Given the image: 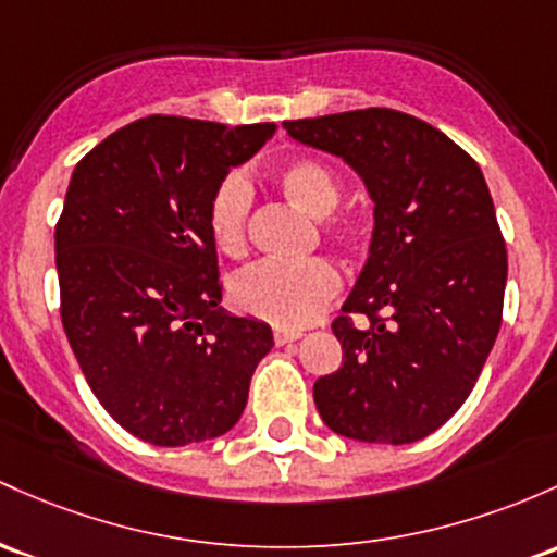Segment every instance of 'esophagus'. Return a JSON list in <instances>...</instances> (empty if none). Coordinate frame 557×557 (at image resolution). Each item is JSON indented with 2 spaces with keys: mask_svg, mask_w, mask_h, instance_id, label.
Masks as SVG:
<instances>
[{
  "mask_svg": "<svg viewBox=\"0 0 557 557\" xmlns=\"http://www.w3.org/2000/svg\"><path fill=\"white\" fill-rule=\"evenodd\" d=\"M301 338V333H296V330H274V344L277 346H285V344H293V341Z\"/></svg>",
  "mask_w": 557,
  "mask_h": 557,
  "instance_id": "34e87169",
  "label": "esophagus"
}]
</instances>
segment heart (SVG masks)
Wrapping results in <instances>:
<instances>
[{
	"label": "heart",
	"instance_id": "obj_1",
	"mask_svg": "<svg viewBox=\"0 0 557 557\" xmlns=\"http://www.w3.org/2000/svg\"><path fill=\"white\" fill-rule=\"evenodd\" d=\"M277 185L309 213L322 219L325 232L344 246H362L368 240V222L359 213H333L344 198L341 176L320 158H293L280 166ZM253 189L246 174H227L209 200V232L213 246L224 256H243L248 248V222ZM341 274L327 259H309L298 264L261 261L237 274L230 298L237 311L264 320L283 330L307 327L327 304L338 296Z\"/></svg>",
	"mask_w": 557,
	"mask_h": 557
}]
</instances>
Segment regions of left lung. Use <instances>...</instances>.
Segmentation results:
<instances>
[{
  "label": "left lung",
  "instance_id": "left-lung-1",
  "mask_svg": "<svg viewBox=\"0 0 557 557\" xmlns=\"http://www.w3.org/2000/svg\"><path fill=\"white\" fill-rule=\"evenodd\" d=\"M283 126L344 158L375 203L368 264L333 322L344 362L314 383V405L346 438H425L468 399L503 325L507 250L484 174L447 134L391 108Z\"/></svg>",
  "mask_w": 557,
  "mask_h": 557
}]
</instances>
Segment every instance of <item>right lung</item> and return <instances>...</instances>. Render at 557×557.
<instances>
[{
    "label": "right lung",
    "instance_id": "obj_1",
    "mask_svg": "<svg viewBox=\"0 0 557 557\" xmlns=\"http://www.w3.org/2000/svg\"><path fill=\"white\" fill-rule=\"evenodd\" d=\"M277 126L148 115L76 163L54 227L60 317L91 394L132 436L227 433L272 327L224 311L209 200Z\"/></svg>",
    "mask_w": 557,
    "mask_h": 557
}]
</instances>
